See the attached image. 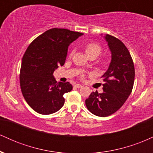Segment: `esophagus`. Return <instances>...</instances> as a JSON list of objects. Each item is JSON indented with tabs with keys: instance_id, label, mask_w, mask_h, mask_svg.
<instances>
[{
	"instance_id": "obj_1",
	"label": "esophagus",
	"mask_w": 153,
	"mask_h": 153,
	"mask_svg": "<svg viewBox=\"0 0 153 153\" xmlns=\"http://www.w3.org/2000/svg\"><path fill=\"white\" fill-rule=\"evenodd\" d=\"M75 86L76 88H80L82 87V85H80V84H75Z\"/></svg>"
}]
</instances>
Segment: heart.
I'll return each instance as SVG.
<instances>
[{"mask_svg":"<svg viewBox=\"0 0 153 153\" xmlns=\"http://www.w3.org/2000/svg\"><path fill=\"white\" fill-rule=\"evenodd\" d=\"M84 50H85V54L88 57H93L96 58L102 52V48L99 44L95 42H89L85 44L84 46ZM73 53H71V54Z\"/></svg>","mask_w":153,"mask_h":153,"instance_id":"heart-1","label":"heart"}]
</instances>
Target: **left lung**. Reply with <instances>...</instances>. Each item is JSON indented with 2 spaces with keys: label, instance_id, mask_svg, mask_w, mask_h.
<instances>
[{
  "label": "left lung",
  "instance_id": "8db88e82",
  "mask_svg": "<svg viewBox=\"0 0 153 153\" xmlns=\"http://www.w3.org/2000/svg\"><path fill=\"white\" fill-rule=\"evenodd\" d=\"M111 53L108 70L102 75L103 93L92 92L85 100L87 108L98 117L115 113L131 94L134 81V67L129 50L119 39L104 36Z\"/></svg>",
  "mask_w": 153,
  "mask_h": 153
}]
</instances>
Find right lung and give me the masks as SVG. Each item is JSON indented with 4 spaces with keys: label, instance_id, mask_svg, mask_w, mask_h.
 <instances>
[{
    "label": "right lung",
    "instance_id": "obj_1",
    "mask_svg": "<svg viewBox=\"0 0 153 153\" xmlns=\"http://www.w3.org/2000/svg\"><path fill=\"white\" fill-rule=\"evenodd\" d=\"M83 34L66 29H49L31 42L22 58L20 85L28 104L40 114H51L63 106L69 82H57L53 73L65 62L69 45Z\"/></svg>",
    "mask_w": 153,
    "mask_h": 153
}]
</instances>
